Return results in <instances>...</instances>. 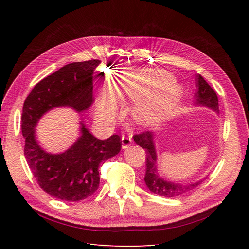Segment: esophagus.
Masks as SVG:
<instances>
[{
  "mask_svg": "<svg viewBox=\"0 0 249 249\" xmlns=\"http://www.w3.org/2000/svg\"><path fill=\"white\" fill-rule=\"evenodd\" d=\"M122 143H123V148L124 149L129 147L132 144V136H131V135H123Z\"/></svg>",
  "mask_w": 249,
  "mask_h": 249,
  "instance_id": "esophagus-1",
  "label": "esophagus"
}]
</instances>
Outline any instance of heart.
<instances>
[{
    "mask_svg": "<svg viewBox=\"0 0 249 249\" xmlns=\"http://www.w3.org/2000/svg\"><path fill=\"white\" fill-rule=\"evenodd\" d=\"M171 82V77L166 72L157 71L145 73L137 80H129L113 90V95L106 93L97 105V116L110 120L114 115L116 99L129 97L138 100L150 92ZM180 96V88L176 84H169L154 95L143 97L135 107V117L142 124H152L159 119L178 103Z\"/></svg>",
    "mask_w": 249,
    "mask_h": 249,
    "instance_id": "heart-1",
    "label": "heart"
}]
</instances>
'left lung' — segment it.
Wrapping results in <instances>:
<instances>
[{"label": "left lung", "instance_id": "obj_1", "mask_svg": "<svg viewBox=\"0 0 249 249\" xmlns=\"http://www.w3.org/2000/svg\"><path fill=\"white\" fill-rule=\"evenodd\" d=\"M196 81V85L198 86V92L195 94V97H196V104L205 105V106L211 109L218 111V97L215 90L208 84L206 80L203 79L200 74H198ZM133 138L134 141L136 142V144L145 149L146 169L144 180L150 191L154 192L155 194L161 195V196L164 197H177L179 196V195H183L192 191L194 188H196L199 184H201L202 180L188 185H179L166 182V180L162 179L158 176L156 169L157 157L153 143V134L149 131H145L140 134L134 135Z\"/></svg>", "mask_w": 249, "mask_h": 249}]
</instances>
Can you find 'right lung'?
<instances>
[{
  "instance_id": "1",
  "label": "right lung",
  "mask_w": 249,
  "mask_h": 249,
  "mask_svg": "<svg viewBox=\"0 0 249 249\" xmlns=\"http://www.w3.org/2000/svg\"><path fill=\"white\" fill-rule=\"evenodd\" d=\"M100 60L67 64L37 83L25 100L21 113L24 154L32 175L43 191L65 201L86 199L100 185V165L116 156L122 138H95L82 124V136L60 155L44 152L35 139V125L47 111L70 106L81 112L93 102L92 73Z\"/></svg>"
}]
</instances>
